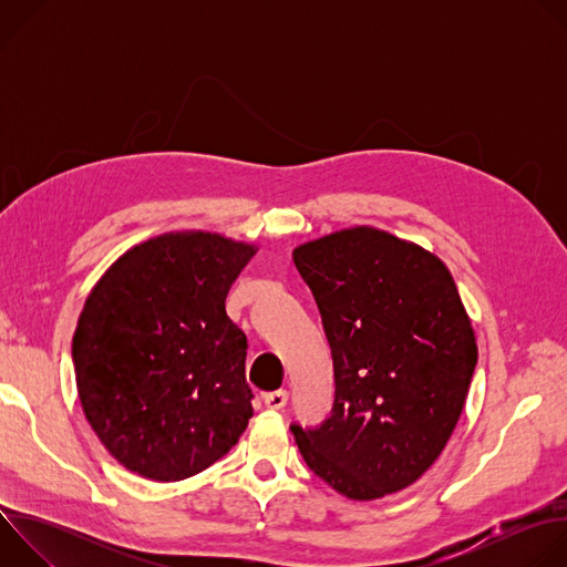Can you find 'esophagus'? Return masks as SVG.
Wrapping results in <instances>:
<instances>
[{
	"label": "esophagus",
	"mask_w": 567,
	"mask_h": 567,
	"mask_svg": "<svg viewBox=\"0 0 567 567\" xmlns=\"http://www.w3.org/2000/svg\"><path fill=\"white\" fill-rule=\"evenodd\" d=\"M262 399H265V406L269 411H282L287 406V401H289V392L287 390H274V392H267Z\"/></svg>",
	"instance_id": "34e87169"
}]
</instances>
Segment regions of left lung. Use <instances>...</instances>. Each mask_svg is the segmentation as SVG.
<instances>
[{
	"label": "left lung",
	"mask_w": 567,
	"mask_h": 567,
	"mask_svg": "<svg viewBox=\"0 0 567 567\" xmlns=\"http://www.w3.org/2000/svg\"><path fill=\"white\" fill-rule=\"evenodd\" d=\"M293 265L318 305L337 385L326 422L291 424L307 466L352 501L406 489L444 451L477 363L453 276L370 226L300 245Z\"/></svg>",
	"instance_id": "1"
}]
</instances>
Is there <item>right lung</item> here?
I'll list each match as a JSON object with an SVG mask.
<instances>
[{"mask_svg":"<svg viewBox=\"0 0 567 567\" xmlns=\"http://www.w3.org/2000/svg\"><path fill=\"white\" fill-rule=\"evenodd\" d=\"M254 256L217 233H166L123 254L87 296L71 346L78 396L125 468L177 482L245 433L249 346L224 302Z\"/></svg>","mask_w":567,"mask_h":567,"instance_id":"obj_1","label":"right lung"}]
</instances>
